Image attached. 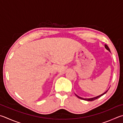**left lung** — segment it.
I'll return each mask as SVG.
<instances>
[{"label": "left lung", "mask_w": 123, "mask_h": 123, "mask_svg": "<svg viewBox=\"0 0 123 123\" xmlns=\"http://www.w3.org/2000/svg\"><path fill=\"white\" fill-rule=\"evenodd\" d=\"M105 48L107 50H109V52H110V49H109V47L106 45V44H105ZM109 90V89H108ZM108 90H107L105 92H104L103 93H102V94H101V95H99V96H96V97H93V98H82V97H79V96L78 95H77L76 94H75V95L76 96L79 98H80V99H83V100H87V101H92V100H95V99H97V98H99V97H100L101 96H102L103 95H104L105 93H106V92H107V91H108Z\"/></svg>", "instance_id": "left-lung-1"}]
</instances>
